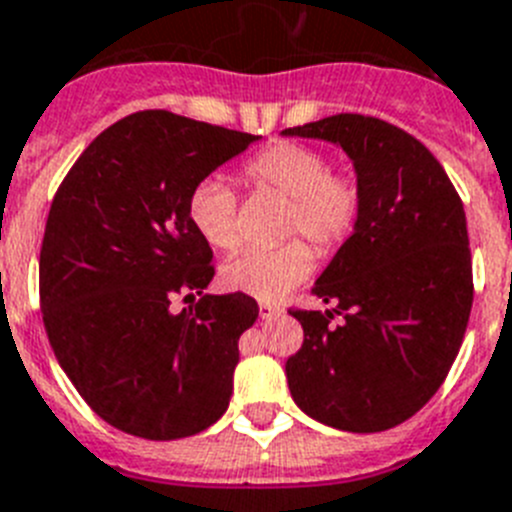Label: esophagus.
<instances>
[{"label": "esophagus", "mask_w": 512, "mask_h": 512, "mask_svg": "<svg viewBox=\"0 0 512 512\" xmlns=\"http://www.w3.org/2000/svg\"><path fill=\"white\" fill-rule=\"evenodd\" d=\"M281 306L278 304H270V301H260V317L262 319H270V317H278L281 314Z\"/></svg>", "instance_id": "34e87169"}]
</instances>
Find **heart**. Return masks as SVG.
I'll return each instance as SVG.
<instances>
[{"instance_id":"1","label":"heart","mask_w":512,"mask_h":512,"mask_svg":"<svg viewBox=\"0 0 512 512\" xmlns=\"http://www.w3.org/2000/svg\"><path fill=\"white\" fill-rule=\"evenodd\" d=\"M244 180L288 201L283 234H301L322 255L337 250L361 216L358 180L348 172H330V157L314 146L291 141L268 146L244 164ZM188 219L213 250L239 247L237 195L221 177H206L195 185L188 198ZM309 270L311 252L301 242H291L278 250L242 252L221 268V281L229 291L275 301L306 281Z\"/></svg>"}]
</instances>
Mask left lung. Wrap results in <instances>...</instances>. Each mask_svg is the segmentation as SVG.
I'll use <instances>...</instances> for the list:
<instances>
[{
    "instance_id": "8db88e82",
    "label": "left lung",
    "mask_w": 512,
    "mask_h": 512,
    "mask_svg": "<svg viewBox=\"0 0 512 512\" xmlns=\"http://www.w3.org/2000/svg\"><path fill=\"white\" fill-rule=\"evenodd\" d=\"M283 136L340 146L363 195L353 234L311 288L332 309L288 311L304 327L288 389L330 428L389 430L441 389L464 340L474 299L464 203L441 162L379 118L340 113Z\"/></svg>"
}]
</instances>
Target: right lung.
<instances>
[{
  "instance_id": "add662e5",
  "label": "right lung",
  "mask_w": 512,
  "mask_h": 512,
  "mask_svg": "<svg viewBox=\"0 0 512 512\" xmlns=\"http://www.w3.org/2000/svg\"><path fill=\"white\" fill-rule=\"evenodd\" d=\"M257 139L141 110L105 128L53 198L41 247L48 342L84 402L123 433L188 438L229 407L239 335L260 309L244 293H203L213 252L188 198ZM177 292L202 299L172 315Z\"/></svg>"
}]
</instances>
